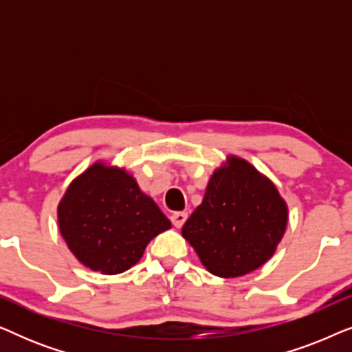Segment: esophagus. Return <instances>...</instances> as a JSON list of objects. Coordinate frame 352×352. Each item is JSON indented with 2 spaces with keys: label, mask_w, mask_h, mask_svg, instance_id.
I'll use <instances>...</instances> for the list:
<instances>
[{
  "label": "esophagus",
  "mask_w": 352,
  "mask_h": 352,
  "mask_svg": "<svg viewBox=\"0 0 352 352\" xmlns=\"http://www.w3.org/2000/svg\"><path fill=\"white\" fill-rule=\"evenodd\" d=\"M187 219L186 211H176V213L171 214V223L175 224V228H182Z\"/></svg>",
  "instance_id": "34e87169"
}]
</instances>
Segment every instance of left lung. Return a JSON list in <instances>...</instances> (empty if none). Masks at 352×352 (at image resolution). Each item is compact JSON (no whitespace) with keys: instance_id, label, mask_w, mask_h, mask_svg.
I'll use <instances>...</instances> for the list:
<instances>
[{"instance_id":"obj_1","label":"left lung","mask_w":352,"mask_h":352,"mask_svg":"<svg viewBox=\"0 0 352 352\" xmlns=\"http://www.w3.org/2000/svg\"><path fill=\"white\" fill-rule=\"evenodd\" d=\"M288 221L276 186L248 162L229 157L210 177L204 201L182 226V237L218 277H240L276 252Z\"/></svg>"}]
</instances>
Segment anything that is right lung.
<instances>
[{"label": "right lung", "mask_w": 352, "mask_h": 352, "mask_svg": "<svg viewBox=\"0 0 352 352\" xmlns=\"http://www.w3.org/2000/svg\"><path fill=\"white\" fill-rule=\"evenodd\" d=\"M70 252L93 271L113 276L142 258L171 223L124 170L94 163L67 189L57 208Z\"/></svg>", "instance_id": "right-lung-1"}]
</instances>
